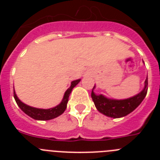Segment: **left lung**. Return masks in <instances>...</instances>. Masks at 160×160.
<instances>
[{
	"instance_id": "1",
	"label": "left lung",
	"mask_w": 160,
	"mask_h": 160,
	"mask_svg": "<svg viewBox=\"0 0 160 160\" xmlns=\"http://www.w3.org/2000/svg\"><path fill=\"white\" fill-rule=\"evenodd\" d=\"M148 78L144 82V87L140 92L133 97L125 99H113L103 94H96L94 92L95 86L91 92V98L97 110L102 114L113 118H122L129 114L140 105L148 92Z\"/></svg>"
}]
</instances>
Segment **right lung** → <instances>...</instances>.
Returning a JSON list of instances; mask_svg holds the SVG:
<instances>
[{"label": "right lung", "mask_w": 160, "mask_h": 160, "mask_svg": "<svg viewBox=\"0 0 160 160\" xmlns=\"http://www.w3.org/2000/svg\"><path fill=\"white\" fill-rule=\"evenodd\" d=\"M80 81H81V79H77V80L72 81L70 87H69V88L66 90V92H65L62 102L59 103L58 105L56 106V107H52V108L49 109L36 108V107H30V106L26 105V104L22 102L18 98V96H17L16 94V92H15V90H13V97L14 98H15V101H16L18 107L21 108V110H22L24 113H25V114H27V115H29V117H31V118H33V119L42 120V121H45V120H50L58 117L59 115L63 114V112L66 111L70 93H71L73 87H75L78 84V82H80Z\"/></svg>", "instance_id": "obj_1"}]
</instances>
